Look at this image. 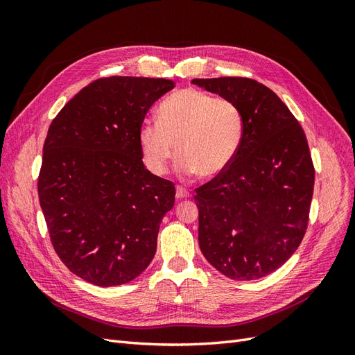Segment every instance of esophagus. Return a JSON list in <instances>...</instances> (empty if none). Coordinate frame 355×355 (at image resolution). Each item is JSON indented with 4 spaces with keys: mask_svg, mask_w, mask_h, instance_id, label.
I'll use <instances>...</instances> for the list:
<instances>
[{
    "mask_svg": "<svg viewBox=\"0 0 355 355\" xmlns=\"http://www.w3.org/2000/svg\"><path fill=\"white\" fill-rule=\"evenodd\" d=\"M189 197H191V194L185 188H182V187L176 188V198L178 200H184V198H189Z\"/></svg>",
    "mask_w": 355,
    "mask_h": 355,
    "instance_id": "34e87169",
    "label": "esophagus"
}]
</instances>
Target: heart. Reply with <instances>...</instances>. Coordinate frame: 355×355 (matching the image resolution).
Instances as JSON below:
<instances>
[{
	"mask_svg": "<svg viewBox=\"0 0 355 355\" xmlns=\"http://www.w3.org/2000/svg\"><path fill=\"white\" fill-rule=\"evenodd\" d=\"M243 133V114L232 101L184 89L161 102L158 120L141 124L139 145L145 164L155 175L167 170L176 145L180 175L197 173L202 179H213L239 154Z\"/></svg>",
	"mask_w": 355,
	"mask_h": 355,
	"instance_id": "1",
	"label": "heart"
}]
</instances>
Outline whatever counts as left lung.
<instances>
[{
  "label": "left lung",
  "mask_w": 355,
  "mask_h": 355,
  "mask_svg": "<svg viewBox=\"0 0 355 355\" xmlns=\"http://www.w3.org/2000/svg\"><path fill=\"white\" fill-rule=\"evenodd\" d=\"M192 84L239 106L243 142L230 167L197 189L204 257L232 280L278 270L302 241L314 191L306 136L266 85L250 78H196Z\"/></svg>",
  "instance_id": "8db88e82"
}]
</instances>
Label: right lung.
I'll use <instances>...</instances> for the list:
<instances>
[{
	"label": "right lung",
	"instance_id": "1",
	"mask_svg": "<svg viewBox=\"0 0 355 355\" xmlns=\"http://www.w3.org/2000/svg\"><path fill=\"white\" fill-rule=\"evenodd\" d=\"M175 87L164 78L96 80L63 106L42 148L38 197L53 247L94 286H121L151 263L175 185L146 170L139 128Z\"/></svg>",
	"mask_w": 355,
	"mask_h": 355
}]
</instances>
